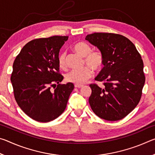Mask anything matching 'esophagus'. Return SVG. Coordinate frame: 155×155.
Masks as SVG:
<instances>
[{"mask_svg": "<svg viewBox=\"0 0 155 155\" xmlns=\"http://www.w3.org/2000/svg\"><path fill=\"white\" fill-rule=\"evenodd\" d=\"M74 87L76 88H81V87H83V85H77V84H76V85H74Z\"/></svg>", "mask_w": 155, "mask_h": 155, "instance_id": "34e87169", "label": "esophagus"}]
</instances>
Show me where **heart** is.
<instances>
[{"instance_id": "b5f03b06", "label": "heart", "mask_w": 155, "mask_h": 155, "mask_svg": "<svg viewBox=\"0 0 155 155\" xmlns=\"http://www.w3.org/2000/svg\"><path fill=\"white\" fill-rule=\"evenodd\" d=\"M74 51L82 57H84V64H85L94 71H99L104 64V57L100 51H91V46L84 41H79L73 46ZM59 65L60 68L65 66V53L62 52L59 56ZM88 67L81 69L70 70L65 74L67 81L77 85L83 84L90 78L92 72Z\"/></svg>"}]
</instances>
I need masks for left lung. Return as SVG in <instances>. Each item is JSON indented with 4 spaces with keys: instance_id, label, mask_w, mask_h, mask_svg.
<instances>
[{
    "instance_id": "1",
    "label": "left lung",
    "mask_w": 155,
    "mask_h": 155,
    "mask_svg": "<svg viewBox=\"0 0 155 155\" xmlns=\"http://www.w3.org/2000/svg\"><path fill=\"white\" fill-rule=\"evenodd\" d=\"M85 40L97 47L104 57V67L95 78L104 86L90 85L91 108L108 121L124 118L138 104L145 83L140 54L128 38L119 34L94 33Z\"/></svg>"
}]
</instances>
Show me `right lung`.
Listing matches in <instances>:
<instances>
[{"label":"right lung","instance_id":"add662e5","mask_svg":"<svg viewBox=\"0 0 155 155\" xmlns=\"http://www.w3.org/2000/svg\"><path fill=\"white\" fill-rule=\"evenodd\" d=\"M68 36L36 39L21 50L13 64L11 82L15 101L31 118L48 122L65 109L74 84H59L64 77L59 73L60 49ZM57 84L55 90L51 87Z\"/></svg>","mask_w":155,"mask_h":155}]
</instances>
